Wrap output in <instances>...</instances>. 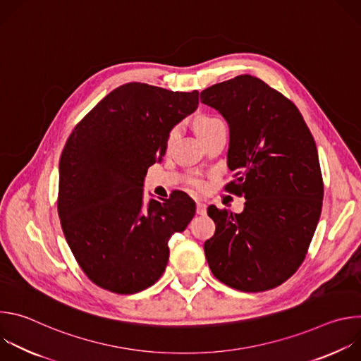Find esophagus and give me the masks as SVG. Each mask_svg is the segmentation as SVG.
Segmentation results:
<instances>
[{
  "label": "esophagus",
  "mask_w": 361,
  "mask_h": 361,
  "mask_svg": "<svg viewBox=\"0 0 361 361\" xmlns=\"http://www.w3.org/2000/svg\"><path fill=\"white\" fill-rule=\"evenodd\" d=\"M195 212H197V214H201V216L205 214V212H207V204L202 202V201H197Z\"/></svg>",
  "instance_id": "obj_1"
}]
</instances>
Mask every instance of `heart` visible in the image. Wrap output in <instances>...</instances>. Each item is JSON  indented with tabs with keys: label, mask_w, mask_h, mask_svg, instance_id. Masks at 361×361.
Listing matches in <instances>:
<instances>
[{
	"label": "heart",
	"mask_w": 361,
	"mask_h": 361,
	"mask_svg": "<svg viewBox=\"0 0 361 361\" xmlns=\"http://www.w3.org/2000/svg\"><path fill=\"white\" fill-rule=\"evenodd\" d=\"M220 126H224V123L217 118V117H213V116H200L195 121H194V128L197 131V134L200 135V138L205 137L207 134H210L213 130H216L217 127ZM177 134V127H174L171 131H170V135H169V140H173ZM190 184L194 187V188H200L201 187V181L198 180H191Z\"/></svg>",
	"instance_id": "obj_1"
}]
</instances>
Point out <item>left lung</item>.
<instances>
[{
  "mask_svg": "<svg viewBox=\"0 0 361 361\" xmlns=\"http://www.w3.org/2000/svg\"><path fill=\"white\" fill-rule=\"evenodd\" d=\"M202 104L228 123L226 190L244 197L240 214L210 205L214 235L204 243L212 273L226 286L266 291L301 266L314 235L324 184L314 138L287 97L244 74L205 88Z\"/></svg>",
  "mask_w": 361,
  "mask_h": 361,
  "instance_id": "left-lung-1",
  "label": "left lung"
}]
</instances>
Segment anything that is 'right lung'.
Returning a JSON list of instances; mask_svg holds the SVG:
<instances>
[{
    "instance_id": "obj_1",
    "label": "right lung",
    "mask_w": 361,
    "mask_h": 361,
    "mask_svg": "<svg viewBox=\"0 0 361 361\" xmlns=\"http://www.w3.org/2000/svg\"><path fill=\"white\" fill-rule=\"evenodd\" d=\"M198 107V91L144 82L113 90L75 126L60 159L59 216L84 274L116 294L148 288L169 263V240L195 202L183 191L142 210V181L166 154L171 128Z\"/></svg>"
}]
</instances>
